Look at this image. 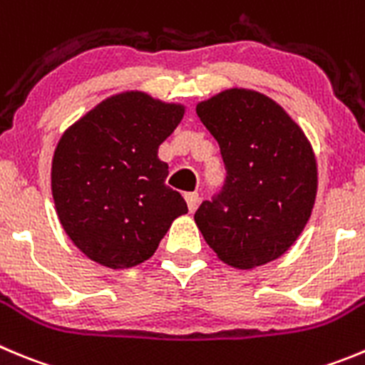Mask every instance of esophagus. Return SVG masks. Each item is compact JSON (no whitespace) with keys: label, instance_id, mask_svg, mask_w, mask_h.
Here are the masks:
<instances>
[{"label":"esophagus","instance_id":"obj_1","mask_svg":"<svg viewBox=\"0 0 365 365\" xmlns=\"http://www.w3.org/2000/svg\"><path fill=\"white\" fill-rule=\"evenodd\" d=\"M185 202H187V205H189L190 212H194V210L198 209L200 194H198V192H187V194H185Z\"/></svg>","mask_w":365,"mask_h":365}]
</instances>
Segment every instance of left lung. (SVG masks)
<instances>
[{"label": "left lung", "mask_w": 365, "mask_h": 365, "mask_svg": "<svg viewBox=\"0 0 365 365\" xmlns=\"http://www.w3.org/2000/svg\"><path fill=\"white\" fill-rule=\"evenodd\" d=\"M220 144L227 178L194 214L221 261L254 268L284 254L312 214L317 162L299 125L272 98L227 90L196 108Z\"/></svg>", "instance_id": "1"}]
</instances>
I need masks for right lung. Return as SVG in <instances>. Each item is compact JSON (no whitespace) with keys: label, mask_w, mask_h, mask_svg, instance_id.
Segmentation results:
<instances>
[{"label":"right lung","mask_w":365,"mask_h":365,"mask_svg":"<svg viewBox=\"0 0 365 365\" xmlns=\"http://www.w3.org/2000/svg\"><path fill=\"white\" fill-rule=\"evenodd\" d=\"M183 108L140 91L115 95L64 131L53 153L57 216L75 247L110 268L144 263L173 221L185 214L158 145Z\"/></svg>","instance_id":"1"}]
</instances>
